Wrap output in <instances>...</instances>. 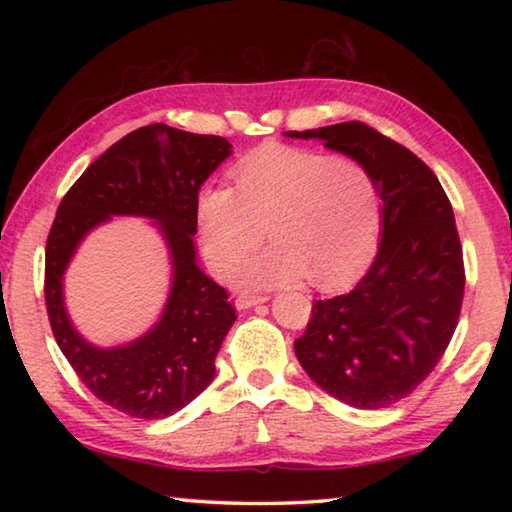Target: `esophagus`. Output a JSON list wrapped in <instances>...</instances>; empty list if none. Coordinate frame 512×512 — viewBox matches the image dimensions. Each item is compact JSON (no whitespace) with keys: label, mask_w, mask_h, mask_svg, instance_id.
<instances>
[{"label":"esophagus","mask_w":512,"mask_h":512,"mask_svg":"<svg viewBox=\"0 0 512 512\" xmlns=\"http://www.w3.org/2000/svg\"><path fill=\"white\" fill-rule=\"evenodd\" d=\"M268 296H255V293H239V296L235 298V305L237 309H250L255 305H262V302H266Z\"/></svg>","instance_id":"1"}]
</instances>
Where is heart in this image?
Returning a JSON list of instances; mask_svg holds the SVG:
<instances>
[{"label": "heart", "mask_w": 512, "mask_h": 512, "mask_svg": "<svg viewBox=\"0 0 512 512\" xmlns=\"http://www.w3.org/2000/svg\"><path fill=\"white\" fill-rule=\"evenodd\" d=\"M235 189L205 185L198 239L216 275H230L269 228L274 244L239 267L246 287H280L311 275L318 287L357 277L375 255L381 194L366 164L296 146H262L232 167Z\"/></svg>", "instance_id": "heart-1"}]
</instances>
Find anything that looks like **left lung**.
Masks as SVG:
<instances>
[{"instance_id":"1","label":"left lung","mask_w":512,"mask_h":512,"mask_svg":"<svg viewBox=\"0 0 512 512\" xmlns=\"http://www.w3.org/2000/svg\"><path fill=\"white\" fill-rule=\"evenodd\" d=\"M366 164L379 185L381 244L352 291L314 300L296 339L300 366L357 409H384L411 395L443 359L465 289L452 203L418 155L363 121L289 131Z\"/></svg>"}]
</instances>
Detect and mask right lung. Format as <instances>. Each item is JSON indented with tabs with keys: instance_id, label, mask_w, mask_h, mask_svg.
<instances>
[{
	"instance_id": "right-lung-1",
	"label": "right lung",
	"mask_w": 512,
	"mask_h": 512,
	"mask_svg": "<svg viewBox=\"0 0 512 512\" xmlns=\"http://www.w3.org/2000/svg\"><path fill=\"white\" fill-rule=\"evenodd\" d=\"M230 155L219 135L167 124L142 126L115 142L69 187L45 250V302L51 332L90 393L140 420H160L201 395L216 354L237 320L228 291L196 264V198ZM112 213L149 215L170 244L174 284L165 314L149 335L121 349H94L68 323L62 273L78 241Z\"/></svg>"
}]
</instances>
